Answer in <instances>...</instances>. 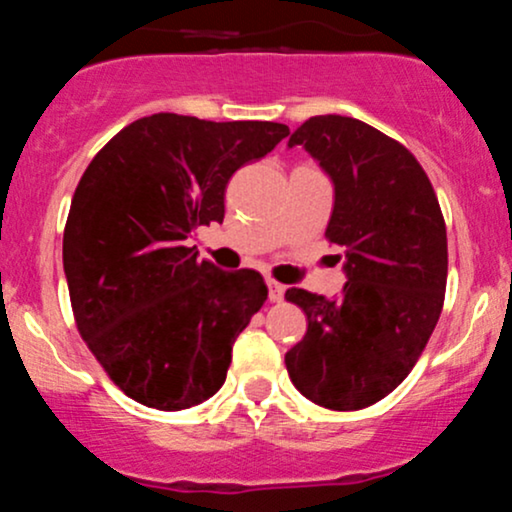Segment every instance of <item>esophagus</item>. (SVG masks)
Segmentation results:
<instances>
[{
  "mask_svg": "<svg viewBox=\"0 0 512 512\" xmlns=\"http://www.w3.org/2000/svg\"><path fill=\"white\" fill-rule=\"evenodd\" d=\"M267 289H269V301H282L284 299V286L274 279H267Z\"/></svg>",
  "mask_w": 512,
  "mask_h": 512,
  "instance_id": "esophagus-1",
  "label": "esophagus"
}]
</instances>
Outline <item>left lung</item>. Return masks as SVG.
<instances>
[{"mask_svg":"<svg viewBox=\"0 0 512 512\" xmlns=\"http://www.w3.org/2000/svg\"><path fill=\"white\" fill-rule=\"evenodd\" d=\"M294 145L333 182L325 235L345 250L347 282L333 299L286 291L308 318L286 372L308 401L359 411L406 379L435 330L447 286L445 218L420 162L369 123L313 116L291 133Z\"/></svg>","mask_w":512,"mask_h":512,"instance_id":"obj_1","label":"left lung"}]
</instances>
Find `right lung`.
I'll return each mask as SVG.
<instances>
[{"mask_svg": "<svg viewBox=\"0 0 512 512\" xmlns=\"http://www.w3.org/2000/svg\"><path fill=\"white\" fill-rule=\"evenodd\" d=\"M286 136L274 121L153 114L84 170L63 235L67 289L82 340L133 401L182 411L226 381L267 284L199 260L187 238L223 221L228 179Z\"/></svg>", "mask_w": 512, "mask_h": 512, "instance_id": "1", "label": "right lung"}]
</instances>
